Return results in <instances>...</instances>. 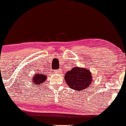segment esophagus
<instances>
[{
	"label": "esophagus",
	"instance_id": "obj_1",
	"mask_svg": "<svg viewBox=\"0 0 126 126\" xmlns=\"http://www.w3.org/2000/svg\"><path fill=\"white\" fill-rule=\"evenodd\" d=\"M55 71V73H59L60 72L59 70H56Z\"/></svg>",
	"mask_w": 126,
	"mask_h": 126
}]
</instances>
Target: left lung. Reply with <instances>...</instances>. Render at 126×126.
Wrapping results in <instances>:
<instances>
[{"label": "left lung", "mask_w": 126, "mask_h": 126, "mask_svg": "<svg viewBox=\"0 0 126 126\" xmlns=\"http://www.w3.org/2000/svg\"><path fill=\"white\" fill-rule=\"evenodd\" d=\"M64 79L70 88L77 91L87 89L92 83L91 73L87 68L76 67L66 73Z\"/></svg>", "instance_id": "left-lung-1"}]
</instances>
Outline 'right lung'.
<instances>
[{
	"instance_id": "add662e5",
	"label": "right lung",
	"mask_w": 126,
	"mask_h": 126,
	"mask_svg": "<svg viewBox=\"0 0 126 126\" xmlns=\"http://www.w3.org/2000/svg\"><path fill=\"white\" fill-rule=\"evenodd\" d=\"M47 79V76L45 74H40L37 73L35 76H34L32 79V82H34V85H36V87H38L39 85H41V83L45 82Z\"/></svg>"
}]
</instances>
